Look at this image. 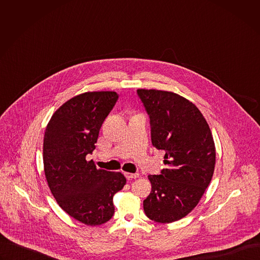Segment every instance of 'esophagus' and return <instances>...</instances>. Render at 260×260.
Here are the masks:
<instances>
[{"instance_id":"obj_1","label":"esophagus","mask_w":260,"mask_h":260,"mask_svg":"<svg viewBox=\"0 0 260 260\" xmlns=\"http://www.w3.org/2000/svg\"><path fill=\"white\" fill-rule=\"evenodd\" d=\"M124 175H125V177H126L128 180H131V179H136V178L139 177V173H134V174H132V173H125Z\"/></svg>"}]
</instances>
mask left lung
<instances>
[{"label":"left lung","mask_w":260,"mask_h":260,"mask_svg":"<svg viewBox=\"0 0 260 260\" xmlns=\"http://www.w3.org/2000/svg\"><path fill=\"white\" fill-rule=\"evenodd\" d=\"M149 117L151 142L164 150L159 175H149L152 189L143 202L148 218L170 223L186 216L198 205L212 180L215 144L198 107L174 92L138 89Z\"/></svg>","instance_id":"obj_1"}]
</instances>
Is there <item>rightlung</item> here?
<instances>
[{
    "label": "right lung",
    "mask_w": 260,
    "mask_h": 260,
    "mask_svg": "<svg viewBox=\"0 0 260 260\" xmlns=\"http://www.w3.org/2000/svg\"><path fill=\"white\" fill-rule=\"evenodd\" d=\"M118 96L96 91L72 98L55 111L44 135V172L53 197L71 217L91 226L112 218L113 197L126 183L121 173L98 170L86 160Z\"/></svg>",
    "instance_id": "obj_1"
}]
</instances>
